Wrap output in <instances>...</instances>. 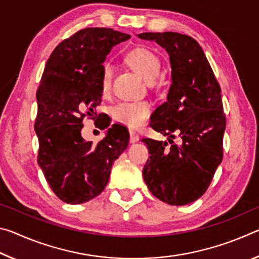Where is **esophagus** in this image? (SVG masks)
<instances>
[{"label": "esophagus", "instance_id": "esophagus-1", "mask_svg": "<svg viewBox=\"0 0 259 259\" xmlns=\"http://www.w3.org/2000/svg\"><path fill=\"white\" fill-rule=\"evenodd\" d=\"M129 134H130V143L138 142V140H139V135L137 133H135L134 130H130Z\"/></svg>", "mask_w": 259, "mask_h": 259}]
</instances>
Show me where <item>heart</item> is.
<instances>
[{
	"label": "heart",
	"mask_w": 259,
	"mask_h": 259,
	"mask_svg": "<svg viewBox=\"0 0 259 259\" xmlns=\"http://www.w3.org/2000/svg\"><path fill=\"white\" fill-rule=\"evenodd\" d=\"M126 60L135 71L146 78V81L153 82L161 71V63L157 56L148 49L138 48L130 51ZM113 67L111 64H105L100 78V85L104 95H107L112 88ZM151 114V106L144 100L136 102H121L112 109V116L117 123L123 124L131 129H138L144 125Z\"/></svg>",
	"instance_id": "heart-1"
}]
</instances>
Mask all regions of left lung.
I'll use <instances>...</instances> for the list:
<instances>
[{
	"label": "left lung",
	"mask_w": 259,
	"mask_h": 259,
	"mask_svg": "<svg viewBox=\"0 0 259 259\" xmlns=\"http://www.w3.org/2000/svg\"><path fill=\"white\" fill-rule=\"evenodd\" d=\"M142 40L164 48L171 65L166 102L151 116L150 125L168 136V143L143 138L150 152L143 177L153 195L171 205L202 196L223 160L226 117L222 91L202 48L194 38L174 32L142 33ZM178 134L180 143L172 139Z\"/></svg>",
	"instance_id": "left-lung-1"
}]
</instances>
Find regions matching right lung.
I'll use <instances>...</instances> for the list:
<instances>
[{
	"instance_id": "obj_1",
	"label": "right lung",
	"mask_w": 259,
	"mask_h": 259,
	"mask_svg": "<svg viewBox=\"0 0 259 259\" xmlns=\"http://www.w3.org/2000/svg\"><path fill=\"white\" fill-rule=\"evenodd\" d=\"M130 35L90 27L61 41L47 61L38 85L35 133L37 163L52 192L69 204L96 198L106 187L111 169L129 143L128 130L113 124L94 145L83 139V119L99 120L103 63L114 46ZM103 129L109 121L97 122Z\"/></svg>"
}]
</instances>
